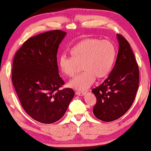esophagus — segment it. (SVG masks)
I'll return each instance as SVG.
<instances>
[{
	"label": "esophagus",
	"mask_w": 151,
	"mask_h": 151,
	"mask_svg": "<svg viewBox=\"0 0 151 151\" xmlns=\"http://www.w3.org/2000/svg\"><path fill=\"white\" fill-rule=\"evenodd\" d=\"M76 94L78 96H83L85 94V92H80V91H76Z\"/></svg>",
	"instance_id": "1"
}]
</instances>
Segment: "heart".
<instances>
[{
  "mask_svg": "<svg viewBox=\"0 0 151 151\" xmlns=\"http://www.w3.org/2000/svg\"><path fill=\"white\" fill-rule=\"evenodd\" d=\"M72 57L61 55L58 65L67 76H73L77 73L78 65L84 71L68 83L75 90L85 91L94 83L96 77L102 78L108 75L116 58V49L109 40L86 39L78 42L70 50Z\"/></svg>",
  "mask_w": 151,
  "mask_h": 151,
  "instance_id": "1",
  "label": "heart"
}]
</instances>
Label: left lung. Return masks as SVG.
Segmentation results:
<instances>
[{
    "instance_id": "obj_1",
    "label": "left lung",
    "mask_w": 151,
    "mask_h": 151,
    "mask_svg": "<svg viewBox=\"0 0 151 151\" xmlns=\"http://www.w3.org/2000/svg\"><path fill=\"white\" fill-rule=\"evenodd\" d=\"M119 52L115 65L108 78L93 89L96 97L93 113L103 121H113L126 113L134 101L139 88V66L130 44L116 35Z\"/></svg>"
}]
</instances>
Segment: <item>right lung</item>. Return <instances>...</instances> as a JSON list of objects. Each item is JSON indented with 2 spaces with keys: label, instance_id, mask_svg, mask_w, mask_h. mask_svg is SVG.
Listing matches in <instances>:
<instances>
[{
  "label": "right lung",
  "instance_id": "obj_1",
  "mask_svg": "<svg viewBox=\"0 0 151 151\" xmlns=\"http://www.w3.org/2000/svg\"><path fill=\"white\" fill-rule=\"evenodd\" d=\"M66 35L55 30L30 38L12 63V81L20 103L30 116L42 123L60 120L75 96L72 88L58 90L65 83L58 74L57 55Z\"/></svg>",
  "mask_w": 151,
  "mask_h": 151
}]
</instances>
